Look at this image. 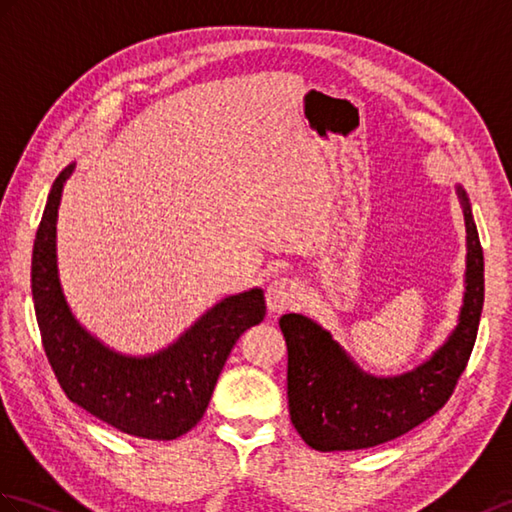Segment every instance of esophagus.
<instances>
[{"label":"esophagus","instance_id":"obj_1","mask_svg":"<svg viewBox=\"0 0 512 512\" xmlns=\"http://www.w3.org/2000/svg\"><path fill=\"white\" fill-rule=\"evenodd\" d=\"M299 299H301V288L294 279L281 277V279L270 281V285L266 288V305L270 314H281L285 310H290V307L296 305Z\"/></svg>","mask_w":512,"mask_h":512}]
</instances>
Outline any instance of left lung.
<instances>
[{"label": "left lung", "instance_id": "obj_1", "mask_svg": "<svg viewBox=\"0 0 512 512\" xmlns=\"http://www.w3.org/2000/svg\"><path fill=\"white\" fill-rule=\"evenodd\" d=\"M467 229L465 294L458 323L430 358L399 375H373L344 351L331 331L303 314H283L288 344L290 419L318 451H353L392 441L445 406L465 371L484 305V255L471 202L456 185Z\"/></svg>", "mask_w": 512, "mask_h": 512}]
</instances>
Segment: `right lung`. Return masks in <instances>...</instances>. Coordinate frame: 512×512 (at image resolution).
Masks as SVG:
<instances>
[{
	"label": "right lung",
	"mask_w": 512,
	"mask_h": 512,
	"mask_svg": "<svg viewBox=\"0 0 512 512\" xmlns=\"http://www.w3.org/2000/svg\"><path fill=\"white\" fill-rule=\"evenodd\" d=\"M74 168L69 163L56 176L32 251V299L47 360L69 401L93 417L130 436L174 441L202 419L237 338L264 320V290L224 296L154 353L111 349L71 312L58 275V207Z\"/></svg>",
	"instance_id": "add662e5"
}]
</instances>
